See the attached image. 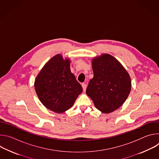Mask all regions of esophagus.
Wrapping results in <instances>:
<instances>
[{
	"mask_svg": "<svg viewBox=\"0 0 159 159\" xmlns=\"http://www.w3.org/2000/svg\"><path fill=\"white\" fill-rule=\"evenodd\" d=\"M82 88H83L84 92H85V90H86V88H87V85L85 84H82Z\"/></svg>",
	"mask_w": 159,
	"mask_h": 159,
	"instance_id": "obj_1",
	"label": "esophagus"
}]
</instances>
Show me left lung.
I'll return each instance as SVG.
<instances>
[{
  "mask_svg": "<svg viewBox=\"0 0 159 159\" xmlns=\"http://www.w3.org/2000/svg\"><path fill=\"white\" fill-rule=\"evenodd\" d=\"M92 66L94 77L89 82L86 94L98 110L107 114L113 112L129 94L130 77L120 61L109 54L94 58Z\"/></svg>",
  "mask_w": 159,
  "mask_h": 159,
  "instance_id": "obj_1",
  "label": "left lung"
}]
</instances>
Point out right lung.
Returning a JSON list of instances; mask_svg holds the SVG:
<instances>
[{"label":"right lung","instance_id":"1","mask_svg":"<svg viewBox=\"0 0 159 159\" xmlns=\"http://www.w3.org/2000/svg\"><path fill=\"white\" fill-rule=\"evenodd\" d=\"M70 60L58 54L44 65L37 75L34 88L41 103L61 113L69 109L82 93V87L71 72Z\"/></svg>","mask_w":159,"mask_h":159}]
</instances>
